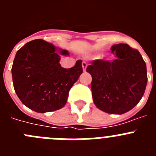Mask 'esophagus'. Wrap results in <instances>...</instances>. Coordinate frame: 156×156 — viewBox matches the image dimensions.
Listing matches in <instances>:
<instances>
[{"label":"esophagus","instance_id":"obj_1","mask_svg":"<svg viewBox=\"0 0 156 156\" xmlns=\"http://www.w3.org/2000/svg\"><path fill=\"white\" fill-rule=\"evenodd\" d=\"M87 66V64L85 62H82V67H83V70L84 72L86 71Z\"/></svg>","mask_w":156,"mask_h":156}]
</instances>
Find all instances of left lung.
<instances>
[{
  "mask_svg": "<svg viewBox=\"0 0 156 156\" xmlns=\"http://www.w3.org/2000/svg\"><path fill=\"white\" fill-rule=\"evenodd\" d=\"M117 58L97 59L87 68L91 75V91L97 108L109 114H123L137 105L148 82L147 69L140 52L126 44L112 47Z\"/></svg>",
  "mask_w": 156,
  "mask_h": 156,
  "instance_id": "left-lung-1",
  "label": "left lung"
}]
</instances>
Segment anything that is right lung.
Listing matches in <instances>:
<instances>
[{"label":"right lung","mask_w":156,"mask_h":156,"mask_svg":"<svg viewBox=\"0 0 156 156\" xmlns=\"http://www.w3.org/2000/svg\"><path fill=\"white\" fill-rule=\"evenodd\" d=\"M62 55H69L60 50ZM52 44L42 39L27 43L17 51L12 68L14 89L22 102L37 112L60 109L69 92L83 73L82 61L62 68Z\"/></svg>","instance_id":"obj_1"}]
</instances>
